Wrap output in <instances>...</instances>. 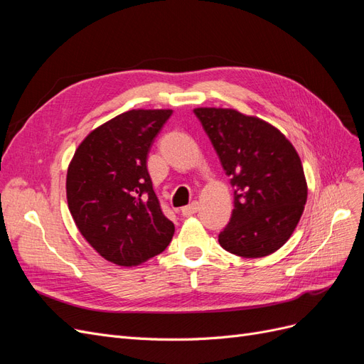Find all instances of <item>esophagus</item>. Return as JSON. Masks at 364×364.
I'll return each instance as SVG.
<instances>
[{"mask_svg": "<svg viewBox=\"0 0 364 364\" xmlns=\"http://www.w3.org/2000/svg\"><path fill=\"white\" fill-rule=\"evenodd\" d=\"M199 208H200L199 202H191L190 205H186V206H183V208L181 209V213H182V215H185V217H188V215H193V214H196L197 211H199Z\"/></svg>", "mask_w": 364, "mask_h": 364, "instance_id": "esophagus-1", "label": "esophagus"}]
</instances>
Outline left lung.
I'll list each match as a JSON object with an SVG mask.
<instances>
[{
  "label": "left lung",
  "instance_id": "8db88e82",
  "mask_svg": "<svg viewBox=\"0 0 364 364\" xmlns=\"http://www.w3.org/2000/svg\"><path fill=\"white\" fill-rule=\"evenodd\" d=\"M203 130L234 186V211L218 234L225 250L261 258L285 245L306 202L301 158L281 132L234 109L197 107Z\"/></svg>",
  "mask_w": 364,
  "mask_h": 364
}]
</instances>
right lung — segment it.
Listing matches in <instances>:
<instances>
[{
    "label": "right lung",
    "mask_w": 364,
    "mask_h": 364,
    "mask_svg": "<svg viewBox=\"0 0 364 364\" xmlns=\"http://www.w3.org/2000/svg\"><path fill=\"white\" fill-rule=\"evenodd\" d=\"M173 111L134 109L87 135L68 167L67 199L80 234L103 258L138 266L164 252L174 225L161 211L149 151Z\"/></svg>",
    "instance_id": "right-lung-1"
}]
</instances>
